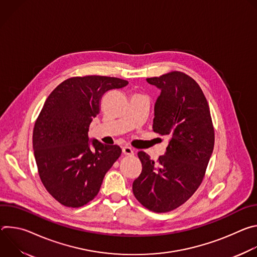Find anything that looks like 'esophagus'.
<instances>
[{
  "mask_svg": "<svg viewBox=\"0 0 257 257\" xmlns=\"http://www.w3.org/2000/svg\"><path fill=\"white\" fill-rule=\"evenodd\" d=\"M122 153L125 156H133L134 155V151L131 148H129V146H124V148L122 149Z\"/></svg>",
  "mask_w": 257,
  "mask_h": 257,
  "instance_id": "esophagus-1",
  "label": "esophagus"
}]
</instances>
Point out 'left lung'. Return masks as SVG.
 <instances>
[{
    "label": "left lung",
    "mask_w": 257,
    "mask_h": 257,
    "mask_svg": "<svg viewBox=\"0 0 257 257\" xmlns=\"http://www.w3.org/2000/svg\"><path fill=\"white\" fill-rule=\"evenodd\" d=\"M146 81L161 90L154 131L170 141L157 163L138 153L142 171L132 190L146 208L167 212L186 202L201 184L213 151L214 130L207 100L190 76L174 71Z\"/></svg>",
    "instance_id": "8db88e82"
}]
</instances>
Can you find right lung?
I'll list each match as a JSON object with an SVG mask.
<instances>
[{
	"label": "right lung",
	"mask_w": 257,
	"mask_h": 257,
	"mask_svg": "<svg viewBox=\"0 0 257 257\" xmlns=\"http://www.w3.org/2000/svg\"><path fill=\"white\" fill-rule=\"evenodd\" d=\"M127 84L116 77H72L45 101L33 129L34 158L44 186L61 204L79 207L92 200L121 156L118 145L89 139L88 128L102 95Z\"/></svg>",
	"instance_id": "1"
}]
</instances>
